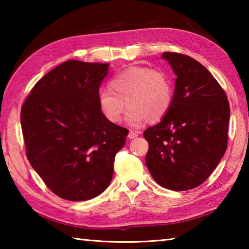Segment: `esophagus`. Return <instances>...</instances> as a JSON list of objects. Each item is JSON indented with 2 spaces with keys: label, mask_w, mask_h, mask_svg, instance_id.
<instances>
[{
  "label": "esophagus",
  "mask_w": 249,
  "mask_h": 249,
  "mask_svg": "<svg viewBox=\"0 0 249 249\" xmlns=\"http://www.w3.org/2000/svg\"><path fill=\"white\" fill-rule=\"evenodd\" d=\"M138 136V133L135 132V130H129L128 133V138H130V140H133V138H136Z\"/></svg>",
  "instance_id": "obj_1"
}]
</instances>
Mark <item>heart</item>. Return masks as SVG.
I'll use <instances>...</instances> for the list:
<instances>
[{
	"mask_svg": "<svg viewBox=\"0 0 249 249\" xmlns=\"http://www.w3.org/2000/svg\"><path fill=\"white\" fill-rule=\"evenodd\" d=\"M172 100L174 86L169 75L148 67H129L112 78L109 89L100 90L98 94L101 112L111 123L122 120L127 103L126 121L133 126L163 119Z\"/></svg>",
	"mask_w": 249,
	"mask_h": 249,
	"instance_id": "1",
	"label": "heart"
}]
</instances>
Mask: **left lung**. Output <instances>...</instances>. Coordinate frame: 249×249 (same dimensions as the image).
<instances>
[{
    "label": "left lung",
    "instance_id": "left-lung-1",
    "mask_svg": "<svg viewBox=\"0 0 249 249\" xmlns=\"http://www.w3.org/2000/svg\"><path fill=\"white\" fill-rule=\"evenodd\" d=\"M176 74L175 93L166 116L144 132L149 149L146 166L161 187L196 188L225 154L230 104L224 90L199 61L163 53Z\"/></svg>",
    "mask_w": 249,
    "mask_h": 249
}]
</instances>
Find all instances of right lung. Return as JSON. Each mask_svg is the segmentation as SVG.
Listing matches in <instances>:
<instances>
[{"label": "right lung", "instance_id": "1", "mask_svg": "<svg viewBox=\"0 0 249 249\" xmlns=\"http://www.w3.org/2000/svg\"><path fill=\"white\" fill-rule=\"evenodd\" d=\"M108 64L68 60L44 75L20 111L32 167L54 195L86 201L108 187L128 129L105 119L98 94Z\"/></svg>", "mask_w": 249, "mask_h": 249}]
</instances>
